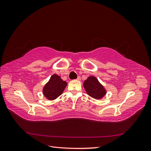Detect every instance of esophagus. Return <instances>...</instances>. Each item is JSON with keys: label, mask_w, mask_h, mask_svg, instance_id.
Returning a JSON list of instances; mask_svg holds the SVG:
<instances>
[{"label": "esophagus", "mask_w": 151, "mask_h": 151, "mask_svg": "<svg viewBox=\"0 0 151 151\" xmlns=\"http://www.w3.org/2000/svg\"><path fill=\"white\" fill-rule=\"evenodd\" d=\"M81 77H79H79H77V81H81Z\"/></svg>", "instance_id": "34e87169"}]
</instances>
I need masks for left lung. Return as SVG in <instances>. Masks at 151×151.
Here are the masks:
<instances>
[{"label": "left lung", "instance_id": "8db88e82", "mask_svg": "<svg viewBox=\"0 0 151 151\" xmlns=\"http://www.w3.org/2000/svg\"><path fill=\"white\" fill-rule=\"evenodd\" d=\"M84 88L89 96L96 99H101L106 93V89L94 76H90L84 82Z\"/></svg>", "mask_w": 151, "mask_h": 151}]
</instances>
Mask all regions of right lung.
I'll return each mask as SVG.
<instances>
[{"mask_svg":"<svg viewBox=\"0 0 151 151\" xmlns=\"http://www.w3.org/2000/svg\"><path fill=\"white\" fill-rule=\"evenodd\" d=\"M67 85V83L63 81L60 76L53 74L44 86L43 89V95L48 100L55 99L62 94Z\"/></svg>","mask_w":151,"mask_h":151,"instance_id":"add662e5","label":"right lung"}]
</instances>
